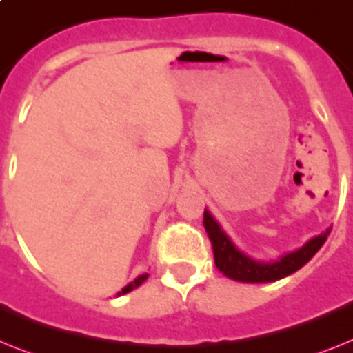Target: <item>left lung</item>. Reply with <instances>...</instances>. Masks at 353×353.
I'll return each instance as SVG.
<instances>
[{"label":"left lung","mask_w":353,"mask_h":353,"mask_svg":"<svg viewBox=\"0 0 353 353\" xmlns=\"http://www.w3.org/2000/svg\"><path fill=\"white\" fill-rule=\"evenodd\" d=\"M203 225H205L206 234L210 237L214 261H216L219 272H223L226 277L241 281V283H270V281L290 276L316 256L317 250L325 245L326 237L330 234V230L323 232L319 236L312 237L310 241L305 243L296 252L285 254L272 263H261V261L250 259L243 252L237 250L236 245L230 241V237L223 232L219 223L212 217L208 210H205Z\"/></svg>","instance_id":"1"}]
</instances>
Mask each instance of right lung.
I'll return each instance as SVG.
<instances>
[{
	"label": "right lung",
	"instance_id": "1",
	"mask_svg": "<svg viewBox=\"0 0 353 353\" xmlns=\"http://www.w3.org/2000/svg\"><path fill=\"white\" fill-rule=\"evenodd\" d=\"M147 277H148V274H143V276L136 277V279L132 281V283H128V285L125 286V288H123V290L119 292L117 296H121V294H128V292H132V290H134V288H137V286L141 285V283H145V281H147Z\"/></svg>",
	"mask_w": 353,
	"mask_h": 353
}]
</instances>
